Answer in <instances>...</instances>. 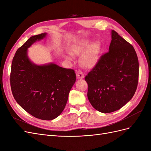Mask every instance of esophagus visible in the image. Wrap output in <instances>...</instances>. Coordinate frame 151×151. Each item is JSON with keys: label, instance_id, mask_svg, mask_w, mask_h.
Wrapping results in <instances>:
<instances>
[{"label": "esophagus", "instance_id": "1", "mask_svg": "<svg viewBox=\"0 0 151 151\" xmlns=\"http://www.w3.org/2000/svg\"><path fill=\"white\" fill-rule=\"evenodd\" d=\"M76 77H77V79H83L84 78V74L83 73V72L81 71V70H79V71H77L76 72Z\"/></svg>", "mask_w": 151, "mask_h": 151}]
</instances>
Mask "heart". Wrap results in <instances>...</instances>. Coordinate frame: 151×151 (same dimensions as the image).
Masks as SVG:
<instances>
[{
  "instance_id": "1",
  "label": "heart",
  "mask_w": 151,
  "mask_h": 151,
  "mask_svg": "<svg viewBox=\"0 0 151 151\" xmlns=\"http://www.w3.org/2000/svg\"><path fill=\"white\" fill-rule=\"evenodd\" d=\"M100 47L98 43L91 44L90 40H85L73 45L72 48V53L76 55H81V63L84 67L91 68H93L99 60ZM68 60H73V56L70 53L66 55Z\"/></svg>"
}]
</instances>
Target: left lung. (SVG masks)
Returning <instances> with one entry per match:
<instances>
[{
	"instance_id": "obj_1",
	"label": "left lung",
	"mask_w": 151,
	"mask_h": 151,
	"mask_svg": "<svg viewBox=\"0 0 151 151\" xmlns=\"http://www.w3.org/2000/svg\"><path fill=\"white\" fill-rule=\"evenodd\" d=\"M139 60L132 45L111 31L109 52L85 77L93 107L104 113L122 108L134 96L139 80Z\"/></svg>"
}]
</instances>
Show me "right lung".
Returning a JSON list of instances; mask_svg holds the SVG:
<instances>
[{
	"label": "right lung",
	"instance_id": "add662e5",
	"mask_svg": "<svg viewBox=\"0 0 151 151\" xmlns=\"http://www.w3.org/2000/svg\"><path fill=\"white\" fill-rule=\"evenodd\" d=\"M47 33L31 36L16 51L10 76L13 96L30 115L41 120H52L64 109L68 94L76 82L74 70L54 63L36 65L28 55V48Z\"/></svg>",
	"mask_w": 151,
	"mask_h": 151
}]
</instances>
